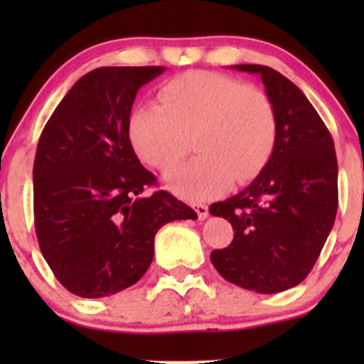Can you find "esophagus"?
Masks as SVG:
<instances>
[{
  "label": "esophagus",
  "instance_id": "1",
  "mask_svg": "<svg viewBox=\"0 0 364 364\" xmlns=\"http://www.w3.org/2000/svg\"><path fill=\"white\" fill-rule=\"evenodd\" d=\"M192 208H193V211L197 213V218H199V220H205V218H208V205H204V204H193Z\"/></svg>",
  "mask_w": 364,
  "mask_h": 364
}]
</instances>
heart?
<instances>
[{
	"instance_id": "b5f03b06",
	"label": "heart",
	"mask_w": 364,
	"mask_h": 364,
	"mask_svg": "<svg viewBox=\"0 0 364 364\" xmlns=\"http://www.w3.org/2000/svg\"><path fill=\"white\" fill-rule=\"evenodd\" d=\"M161 105H139L128 119L132 146L156 171L174 168L188 153L199 156L167 176L171 192L190 203L211 199L255 178L273 153L277 117L257 87L208 70L179 73L161 86Z\"/></svg>"
}]
</instances>
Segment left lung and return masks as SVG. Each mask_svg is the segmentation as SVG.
I'll return each mask as SVG.
<instances>
[{
    "mask_svg": "<svg viewBox=\"0 0 364 364\" xmlns=\"http://www.w3.org/2000/svg\"><path fill=\"white\" fill-rule=\"evenodd\" d=\"M260 77L277 117L273 153L236 196L209 205L229 220L234 240L211 252L230 284L277 294L306 278L321 255L338 209V161L324 121L303 91L264 65H232Z\"/></svg>",
    "mask_w": 364,
    "mask_h": 364,
    "instance_id": "left-lung-1",
    "label": "left lung"
}]
</instances>
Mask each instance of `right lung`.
Segmentation results:
<instances>
[{"instance_id":"add662e5","label":"right lung","mask_w":364,"mask_h":364,"mask_svg":"<svg viewBox=\"0 0 364 364\" xmlns=\"http://www.w3.org/2000/svg\"><path fill=\"white\" fill-rule=\"evenodd\" d=\"M165 67H102L80 77L47 121L33 165L35 229L43 259L65 289L105 297L151 266L155 236L197 213L165 190L132 148L135 95Z\"/></svg>"}]
</instances>
